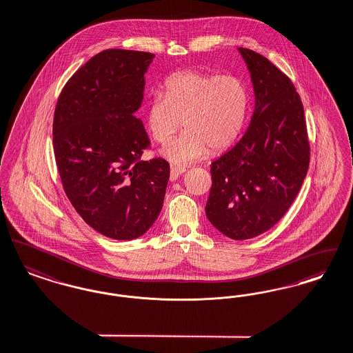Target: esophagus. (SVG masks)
I'll return each mask as SVG.
<instances>
[{
    "label": "esophagus",
    "mask_w": 353,
    "mask_h": 353,
    "mask_svg": "<svg viewBox=\"0 0 353 353\" xmlns=\"http://www.w3.org/2000/svg\"><path fill=\"white\" fill-rule=\"evenodd\" d=\"M185 172V168H182V166H171V170H170V181L175 182Z\"/></svg>",
    "instance_id": "esophagus-1"
}]
</instances>
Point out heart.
<instances>
[{"instance_id":"1","label":"heart","mask_w":353,"mask_h":353,"mask_svg":"<svg viewBox=\"0 0 353 353\" xmlns=\"http://www.w3.org/2000/svg\"><path fill=\"white\" fill-rule=\"evenodd\" d=\"M248 112V90L235 75L185 72L166 81V93H155L148 105L151 137L168 145L181 129L185 132L161 154L172 163L185 165L219 152L239 137Z\"/></svg>"}]
</instances>
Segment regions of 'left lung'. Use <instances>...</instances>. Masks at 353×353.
<instances>
[{
	"label": "left lung",
	"mask_w": 353,
	"mask_h": 353,
	"mask_svg": "<svg viewBox=\"0 0 353 353\" xmlns=\"http://www.w3.org/2000/svg\"><path fill=\"white\" fill-rule=\"evenodd\" d=\"M255 106L241 141L211 163L205 215L223 235L244 241L268 231L295 201L310 163L304 109L290 78L265 57L238 48Z\"/></svg>",
	"instance_id": "obj_1"
}]
</instances>
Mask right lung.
I'll use <instances>...</instances> for the list:
<instances>
[{"instance_id":"1","label":"right lung","mask_w":353,"mask_h":353,"mask_svg":"<svg viewBox=\"0 0 353 353\" xmlns=\"http://www.w3.org/2000/svg\"><path fill=\"white\" fill-rule=\"evenodd\" d=\"M154 54L108 49L68 81L57 102L53 145L65 192L99 234L132 241L159 216L170 166L141 161L150 141L135 117Z\"/></svg>"}]
</instances>
